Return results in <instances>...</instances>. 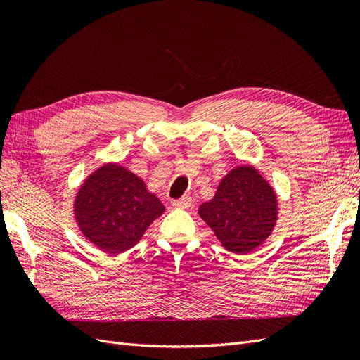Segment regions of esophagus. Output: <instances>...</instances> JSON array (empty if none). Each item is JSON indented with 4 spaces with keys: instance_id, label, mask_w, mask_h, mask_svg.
<instances>
[{
    "instance_id": "1",
    "label": "esophagus",
    "mask_w": 360,
    "mask_h": 360,
    "mask_svg": "<svg viewBox=\"0 0 360 360\" xmlns=\"http://www.w3.org/2000/svg\"><path fill=\"white\" fill-rule=\"evenodd\" d=\"M172 205L176 207V209H189V207L192 205V198L186 195V197H181V198L174 201Z\"/></svg>"
}]
</instances>
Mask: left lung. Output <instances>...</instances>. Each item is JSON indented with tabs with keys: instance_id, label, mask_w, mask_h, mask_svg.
<instances>
[{
	"instance_id": "1",
	"label": "left lung",
	"mask_w": 360,
	"mask_h": 360,
	"mask_svg": "<svg viewBox=\"0 0 360 360\" xmlns=\"http://www.w3.org/2000/svg\"><path fill=\"white\" fill-rule=\"evenodd\" d=\"M198 214L230 252L243 255L259 246L278 221V197L252 165L231 169L221 180L213 200Z\"/></svg>"
}]
</instances>
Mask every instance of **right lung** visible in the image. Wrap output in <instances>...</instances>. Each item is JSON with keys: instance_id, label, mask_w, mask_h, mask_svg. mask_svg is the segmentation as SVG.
I'll list each match as a JSON object with an SVG mask.
<instances>
[{"instance_id": "1", "label": "right lung", "mask_w": 360, "mask_h": 360, "mask_svg": "<svg viewBox=\"0 0 360 360\" xmlns=\"http://www.w3.org/2000/svg\"><path fill=\"white\" fill-rule=\"evenodd\" d=\"M76 224L85 238L110 255L134 248L150 224L165 212L136 174L105 163L84 180L73 202Z\"/></svg>"}]
</instances>
